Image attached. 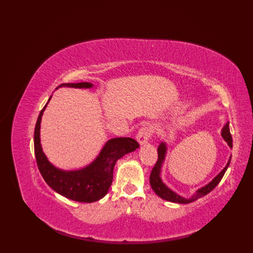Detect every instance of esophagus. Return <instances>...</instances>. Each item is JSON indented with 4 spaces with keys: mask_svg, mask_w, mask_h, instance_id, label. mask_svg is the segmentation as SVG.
I'll use <instances>...</instances> for the list:
<instances>
[{
    "mask_svg": "<svg viewBox=\"0 0 253 253\" xmlns=\"http://www.w3.org/2000/svg\"><path fill=\"white\" fill-rule=\"evenodd\" d=\"M151 137V131L149 127H141L139 129L138 134H137L136 138H137V141H138L140 143V145L147 143L149 138Z\"/></svg>",
    "mask_w": 253,
    "mask_h": 253,
    "instance_id": "obj_1",
    "label": "esophagus"
}]
</instances>
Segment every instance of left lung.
<instances>
[{
    "instance_id": "left-lung-1",
    "label": "left lung",
    "mask_w": 253,
    "mask_h": 253,
    "mask_svg": "<svg viewBox=\"0 0 253 253\" xmlns=\"http://www.w3.org/2000/svg\"><path fill=\"white\" fill-rule=\"evenodd\" d=\"M221 136H223L224 140L228 143V145L230 148H232V136L230 134V129H229V124H226V126L221 129ZM158 152V159L157 162L154 166V168L152 169L151 175H150V183H151V187L153 189V191L159 196L162 197L163 200L168 201V202H172V203H177V204H189V203H192L198 198H201L205 195H207L208 193H210L211 191L215 188L219 181L223 178V176L225 174V172L227 171L229 164H230V160L231 157L229 158V162L227 163L226 167L224 168L223 170L219 172L218 175H216L215 177L212 179V181H210L208 185H206L205 187L198 189L195 194H193L190 198H185L180 195H178L177 193L173 192V191L168 188L165 183L163 182L162 178H160V172H162V166L164 164V160L167 154V145L166 142H162L159 144V147L157 149Z\"/></svg>"
}]
</instances>
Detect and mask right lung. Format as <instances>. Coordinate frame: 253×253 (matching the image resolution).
<instances>
[{
  "instance_id": "add662e5",
  "label": "right lung",
  "mask_w": 253,
  "mask_h": 253,
  "mask_svg": "<svg viewBox=\"0 0 253 253\" xmlns=\"http://www.w3.org/2000/svg\"><path fill=\"white\" fill-rule=\"evenodd\" d=\"M89 88V82L63 83L59 87ZM50 98L48 99V101ZM48 103V102H47ZM47 103L39 114L35 127V155L38 168L44 180L57 193L72 201L80 203H94L101 200L108 193L113 181V170L117 160L139 148L135 139L129 137H118L110 139L104 144L101 152L93 163L76 171L60 170L52 166L45 156L40 141V125L43 112Z\"/></svg>"
}]
</instances>
